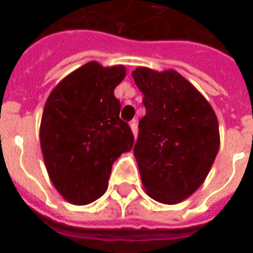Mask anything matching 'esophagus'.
<instances>
[{
  "instance_id": "1",
  "label": "esophagus",
  "mask_w": 253,
  "mask_h": 253,
  "mask_svg": "<svg viewBox=\"0 0 253 253\" xmlns=\"http://www.w3.org/2000/svg\"><path fill=\"white\" fill-rule=\"evenodd\" d=\"M130 127H131V131L134 134V137H137L138 134V122L137 119H134V121L130 122Z\"/></svg>"
}]
</instances>
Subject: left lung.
Instances as JSON below:
<instances>
[{"instance_id":"1","label":"left lung","mask_w":253,"mask_h":253,"mask_svg":"<svg viewBox=\"0 0 253 253\" xmlns=\"http://www.w3.org/2000/svg\"><path fill=\"white\" fill-rule=\"evenodd\" d=\"M131 76L146 108L134 146L141 180L154 201L176 205L192 195L210 172L219 149L217 116L175 70L138 67Z\"/></svg>"}]
</instances>
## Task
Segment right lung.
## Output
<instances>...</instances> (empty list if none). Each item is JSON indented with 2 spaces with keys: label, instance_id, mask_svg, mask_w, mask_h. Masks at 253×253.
Returning <instances> with one entry per match:
<instances>
[{
  "label": "right lung",
  "instance_id": "1",
  "mask_svg": "<svg viewBox=\"0 0 253 253\" xmlns=\"http://www.w3.org/2000/svg\"><path fill=\"white\" fill-rule=\"evenodd\" d=\"M125 76L122 65L88 62L63 78L47 99L41 123L42 152L52 184L70 203L88 205L99 199L107 191L112 164L134 145L114 94Z\"/></svg>",
  "mask_w": 253,
  "mask_h": 253
}]
</instances>
